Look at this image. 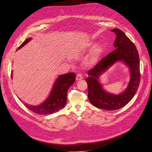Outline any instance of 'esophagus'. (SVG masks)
Segmentation results:
<instances>
[{"mask_svg": "<svg viewBox=\"0 0 152 152\" xmlns=\"http://www.w3.org/2000/svg\"><path fill=\"white\" fill-rule=\"evenodd\" d=\"M83 79V76L81 74H77L76 76V80H80Z\"/></svg>", "mask_w": 152, "mask_h": 152, "instance_id": "obj_1", "label": "esophagus"}]
</instances>
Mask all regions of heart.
I'll list each match as a JSON object with an SVG mask.
<instances>
[{"label":"heart","instance_id":"heart-1","mask_svg":"<svg viewBox=\"0 0 152 152\" xmlns=\"http://www.w3.org/2000/svg\"><path fill=\"white\" fill-rule=\"evenodd\" d=\"M88 49H93V50L90 55L85 59V62L88 66L92 67L98 63L103 52V48L101 45L96 46L94 43H91L88 46Z\"/></svg>","mask_w":152,"mask_h":152}]
</instances>
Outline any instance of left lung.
Returning a JSON list of instances; mask_svg holds the SVG:
<instances>
[{
	"label": "left lung",
	"instance_id": "left-lung-1",
	"mask_svg": "<svg viewBox=\"0 0 152 152\" xmlns=\"http://www.w3.org/2000/svg\"><path fill=\"white\" fill-rule=\"evenodd\" d=\"M116 35L115 49L103 58L88 72V97L90 103L100 109L114 111L126 105L135 96L140 85V58L134 43L119 29L111 30ZM123 61L129 68L130 80L125 90L119 95L106 92L99 81V76L117 61Z\"/></svg>",
	"mask_w": 152,
	"mask_h": 152
}]
</instances>
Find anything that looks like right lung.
<instances>
[{
  "label": "right lung",
  "instance_id": "right-lung-1",
  "mask_svg": "<svg viewBox=\"0 0 152 152\" xmlns=\"http://www.w3.org/2000/svg\"><path fill=\"white\" fill-rule=\"evenodd\" d=\"M31 39V38H27L18 47L17 50L25 46ZM12 70L11 78H12ZM76 75L75 73L59 75L54 82L52 91L48 97L41 104L34 106L23 102L29 110L38 114L48 115L56 113L66 104L67 91L70 86L74 83ZM19 100H21L20 98Z\"/></svg>",
  "mask_w": 152,
  "mask_h": 152
}]
</instances>
